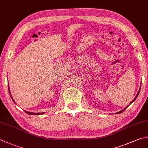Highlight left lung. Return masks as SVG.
Listing matches in <instances>:
<instances>
[{"label": "left lung", "mask_w": 148, "mask_h": 148, "mask_svg": "<svg viewBox=\"0 0 148 148\" xmlns=\"http://www.w3.org/2000/svg\"><path fill=\"white\" fill-rule=\"evenodd\" d=\"M140 88H139V90H138V93H137V95H136V96H135V97L134 98V100H133L132 101V102L131 103H130V104H129V105L128 106H130V105H131V104L133 103V102H134V101L136 99H137V97H138V94H139V92H140ZM128 106H127L126 107V108H124L123 110H121V111H120V112H118L117 113H116V114H121V113H122L123 111H124V110H125L127 108H128Z\"/></svg>", "instance_id": "left-lung-1"}]
</instances>
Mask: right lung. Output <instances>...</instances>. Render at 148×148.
I'll list each match as a JSON object with an SVG mask.
<instances>
[{"instance_id":"right-lung-1","label":"right lung","mask_w":148,"mask_h":148,"mask_svg":"<svg viewBox=\"0 0 148 148\" xmlns=\"http://www.w3.org/2000/svg\"><path fill=\"white\" fill-rule=\"evenodd\" d=\"M8 86H9V84H8ZM8 90H9V93H10V96H11V99H12L13 102L16 104L15 101H14L13 98V97H12V95H11V92H10V87H8ZM24 111H25V110H24ZM25 112L26 113V114H29V115H42V114H45V113H43V112H42V113H34V112H27V111H25Z\"/></svg>"}]
</instances>
